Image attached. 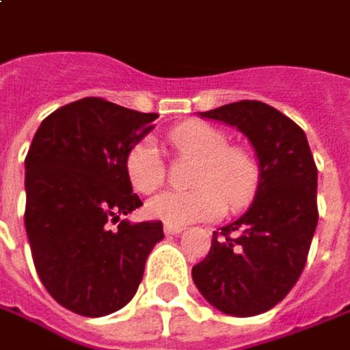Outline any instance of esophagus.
<instances>
[{
  "mask_svg": "<svg viewBox=\"0 0 350 350\" xmlns=\"http://www.w3.org/2000/svg\"><path fill=\"white\" fill-rule=\"evenodd\" d=\"M184 230H185L184 226H170V224L165 226V234L166 235H180L182 232H184Z\"/></svg>",
  "mask_w": 350,
  "mask_h": 350,
  "instance_id": "esophagus-1",
  "label": "esophagus"
}]
</instances>
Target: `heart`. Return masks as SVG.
Masks as SVG:
<instances>
[{
	"label": "heart",
	"mask_w": 350,
	"mask_h": 350,
	"mask_svg": "<svg viewBox=\"0 0 350 350\" xmlns=\"http://www.w3.org/2000/svg\"><path fill=\"white\" fill-rule=\"evenodd\" d=\"M168 142L180 155L193 157L189 191H163L147 203V213L165 224L184 226L195 220H215L230 208L251 203L258 187V163L241 145H232L228 135L213 124L191 120L170 130ZM126 174L139 193H151L165 182V163L153 139L145 137L128 151Z\"/></svg>",
	"instance_id": "obj_1"
}]
</instances>
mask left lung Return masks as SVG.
Segmentation results:
<instances>
[{
  "label": "left lung",
  "instance_id": "1",
  "mask_svg": "<svg viewBox=\"0 0 350 350\" xmlns=\"http://www.w3.org/2000/svg\"><path fill=\"white\" fill-rule=\"evenodd\" d=\"M201 116L243 132L258 159V187L241 218L213 234L208 255L193 266L197 289L232 316H256L297 284L318 224V168L306 135L262 101H237Z\"/></svg>",
  "mask_w": 350,
  "mask_h": 350
}]
</instances>
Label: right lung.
<instances>
[{"label": "right lung", "mask_w": 350, "mask_h": 350, "mask_svg": "<svg viewBox=\"0 0 350 350\" xmlns=\"http://www.w3.org/2000/svg\"><path fill=\"white\" fill-rule=\"evenodd\" d=\"M157 116L84 97L44 118L28 149L25 226L36 272L76 314L97 318L128 305L165 237L161 220H120L144 205L126 157Z\"/></svg>", "instance_id": "add662e5"}]
</instances>
